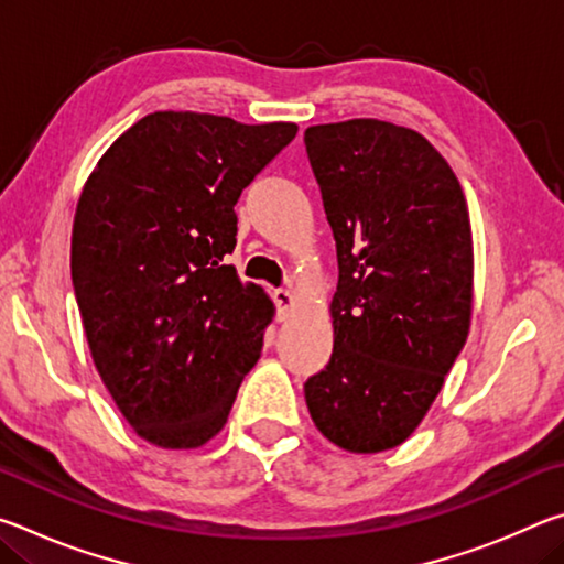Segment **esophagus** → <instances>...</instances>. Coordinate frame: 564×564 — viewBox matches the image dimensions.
<instances>
[{
    "mask_svg": "<svg viewBox=\"0 0 564 564\" xmlns=\"http://www.w3.org/2000/svg\"><path fill=\"white\" fill-rule=\"evenodd\" d=\"M273 301H275V305H279V318L281 321L289 318L291 311L295 308V295L289 289H275Z\"/></svg>",
    "mask_w": 564,
    "mask_h": 564,
    "instance_id": "34e87169",
    "label": "esophagus"
}]
</instances>
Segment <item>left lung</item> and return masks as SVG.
Instances as JSON below:
<instances>
[{"label":"left lung","instance_id":"1","mask_svg":"<svg viewBox=\"0 0 564 564\" xmlns=\"http://www.w3.org/2000/svg\"><path fill=\"white\" fill-rule=\"evenodd\" d=\"M303 139L338 253L333 356L305 405L333 445L383 453L423 423L467 340L470 214L423 133L350 119Z\"/></svg>","mask_w":564,"mask_h":564}]
</instances>
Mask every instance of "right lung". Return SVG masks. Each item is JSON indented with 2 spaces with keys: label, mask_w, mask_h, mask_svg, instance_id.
I'll return each instance as SVG.
<instances>
[{
  "label": "right lung",
  "mask_w": 564,
  "mask_h": 564,
  "mask_svg": "<svg viewBox=\"0 0 564 564\" xmlns=\"http://www.w3.org/2000/svg\"><path fill=\"white\" fill-rule=\"evenodd\" d=\"M291 121L154 111L104 151L72 228V283L91 360L133 433L194 451L224 431L273 301L226 256L234 206L289 147Z\"/></svg>",
  "instance_id": "1"
}]
</instances>
